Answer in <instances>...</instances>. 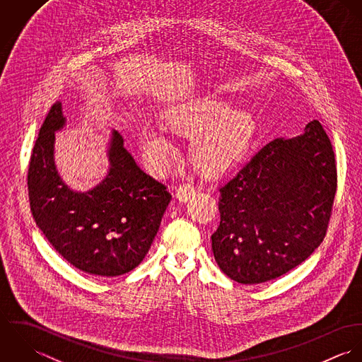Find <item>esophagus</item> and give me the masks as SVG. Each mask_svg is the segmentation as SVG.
Segmentation results:
<instances>
[{
  "label": "esophagus",
  "instance_id": "esophagus-1",
  "mask_svg": "<svg viewBox=\"0 0 362 362\" xmlns=\"http://www.w3.org/2000/svg\"><path fill=\"white\" fill-rule=\"evenodd\" d=\"M197 189L194 188V185L191 184H182L175 189V198L180 202H188L194 195H195Z\"/></svg>",
  "mask_w": 362,
  "mask_h": 362
}]
</instances>
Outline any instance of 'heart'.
I'll list each match as a JSON object with an SVG mask.
<instances>
[{
  "mask_svg": "<svg viewBox=\"0 0 362 362\" xmlns=\"http://www.w3.org/2000/svg\"><path fill=\"white\" fill-rule=\"evenodd\" d=\"M167 124L180 132L198 136L191 148L192 163L207 175L218 177L248 155L255 119L247 110L217 98H201L180 104L167 117ZM141 149L148 168L155 175L165 174L175 157V146L165 129L148 125L141 134Z\"/></svg>",
  "mask_w": 362,
  "mask_h": 362,
  "instance_id": "obj_1",
  "label": "heart"
}]
</instances>
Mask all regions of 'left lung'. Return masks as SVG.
Listing matches in <instances>:
<instances>
[{"mask_svg":"<svg viewBox=\"0 0 362 362\" xmlns=\"http://www.w3.org/2000/svg\"><path fill=\"white\" fill-rule=\"evenodd\" d=\"M336 187L333 148L319 121L264 145L220 188L211 235L218 267L241 284L297 267L325 238Z\"/></svg>","mask_w":362,"mask_h":362,"instance_id":"left-lung-1","label":"left lung"}]
</instances>
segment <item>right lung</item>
Instances as JSON below:
<instances>
[{
  "mask_svg": "<svg viewBox=\"0 0 362 362\" xmlns=\"http://www.w3.org/2000/svg\"><path fill=\"white\" fill-rule=\"evenodd\" d=\"M65 124L62 103L57 102L30 156L28 189L33 218L54 250L76 269L121 276L149 252L171 195L138 167L117 131H111L107 146L105 177L89 191H74L54 160L55 132Z\"/></svg>",
  "mask_w": 362,
  "mask_h": 362,
  "instance_id": "1",
  "label": "right lung"
}]
</instances>
